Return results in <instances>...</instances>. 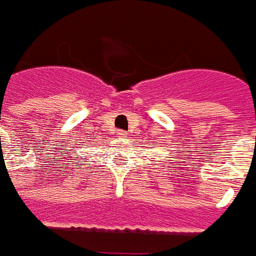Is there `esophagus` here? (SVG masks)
Returning a JSON list of instances; mask_svg holds the SVG:
<instances>
[{"mask_svg": "<svg viewBox=\"0 0 256 256\" xmlns=\"http://www.w3.org/2000/svg\"><path fill=\"white\" fill-rule=\"evenodd\" d=\"M117 135H118L117 138H121V139H122V138H126V132H124V130H120Z\"/></svg>", "mask_w": 256, "mask_h": 256, "instance_id": "1", "label": "esophagus"}]
</instances>
